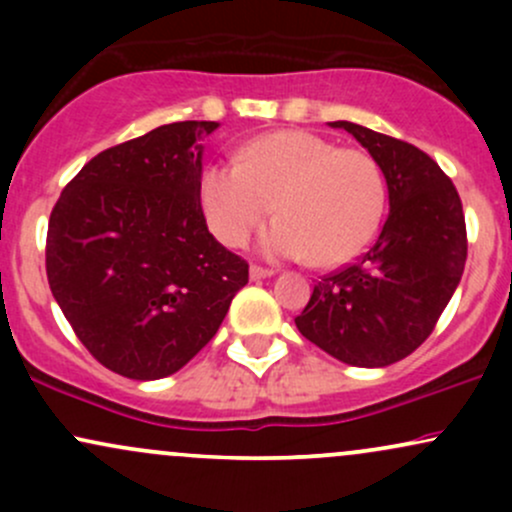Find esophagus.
Segmentation results:
<instances>
[{"mask_svg":"<svg viewBox=\"0 0 512 512\" xmlns=\"http://www.w3.org/2000/svg\"><path fill=\"white\" fill-rule=\"evenodd\" d=\"M269 276H274V269H267V267H257V264H252V267H250V279H252V281L269 279Z\"/></svg>","mask_w":512,"mask_h":512,"instance_id":"obj_1","label":"esophagus"}]
</instances>
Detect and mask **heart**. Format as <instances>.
<instances>
[{
	"mask_svg": "<svg viewBox=\"0 0 512 512\" xmlns=\"http://www.w3.org/2000/svg\"><path fill=\"white\" fill-rule=\"evenodd\" d=\"M387 187L378 161L363 149H339L303 129L262 134L238 163L204 170L199 204L209 231L238 248L272 214L260 236L267 257L339 267L368 248L383 223Z\"/></svg>",
	"mask_w": 512,
	"mask_h": 512,
	"instance_id": "heart-1",
	"label": "heart"
}]
</instances>
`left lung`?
<instances>
[{
	"label": "left lung",
	"mask_w": 512,
	"mask_h": 512,
	"mask_svg": "<svg viewBox=\"0 0 512 512\" xmlns=\"http://www.w3.org/2000/svg\"><path fill=\"white\" fill-rule=\"evenodd\" d=\"M346 129L378 161L390 214L361 260L315 284L298 332L358 368H385L426 342L460 284L467 228L455 185L424 151L356 122Z\"/></svg>",
	"instance_id": "8db88e82"
}]
</instances>
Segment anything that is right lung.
<instances>
[{"mask_svg":"<svg viewBox=\"0 0 512 512\" xmlns=\"http://www.w3.org/2000/svg\"><path fill=\"white\" fill-rule=\"evenodd\" d=\"M173 122L105 149L50 214V291L81 344L113 373H178L221 327L248 262L209 233L199 204L204 139Z\"/></svg>","mask_w":512,"mask_h":512,"instance_id":"1","label":"right lung"}]
</instances>
